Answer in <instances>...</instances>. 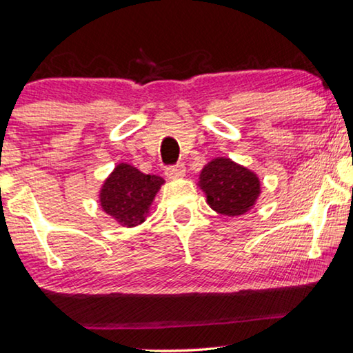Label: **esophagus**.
I'll use <instances>...</instances> for the list:
<instances>
[{
    "instance_id": "34e87169",
    "label": "esophagus",
    "mask_w": 353,
    "mask_h": 353,
    "mask_svg": "<svg viewBox=\"0 0 353 353\" xmlns=\"http://www.w3.org/2000/svg\"><path fill=\"white\" fill-rule=\"evenodd\" d=\"M165 176L169 178V180H176V178H181L184 176V164H176V165H172V167H165Z\"/></svg>"
}]
</instances>
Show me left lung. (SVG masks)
Listing matches in <instances>:
<instances>
[{
  "mask_svg": "<svg viewBox=\"0 0 353 353\" xmlns=\"http://www.w3.org/2000/svg\"><path fill=\"white\" fill-rule=\"evenodd\" d=\"M199 188L211 210L230 218L248 213L262 192L257 173L229 158L210 161L200 172Z\"/></svg>",
  "mask_w": 353,
  "mask_h": 353,
  "instance_id": "1",
  "label": "left lung"
}]
</instances>
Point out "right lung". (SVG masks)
I'll use <instances>...</instances> for the list:
<instances>
[{"mask_svg":"<svg viewBox=\"0 0 353 353\" xmlns=\"http://www.w3.org/2000/svg\"><path fill=\"white\" fill-rule=\"evenodd\" d=\"M164 180L145 175L137 167L118 164L101 186V208L123 227H135L145 222L156 194Z\"/></svg>","mask_w":353,"mask_h":353,"instance_id":"1","label":"right lung"}]
</instances>
